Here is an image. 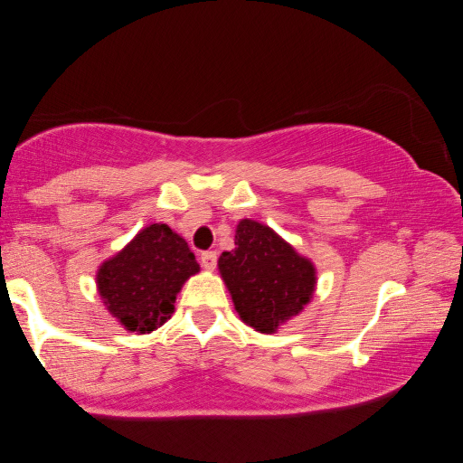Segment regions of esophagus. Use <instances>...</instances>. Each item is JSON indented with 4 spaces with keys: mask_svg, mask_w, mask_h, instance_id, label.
I'll use <instances>...</instances> for the list:
<instances>
[{
    "mask_svg": "<svg viewBox=\"0 0 463 463\" xmlns=\"http://www.w3.org/2000/svg\"><path fill=\"white\" fill-rule=\"evenodd\" d=\"M201 267L204 269V270H215V267H217V254L215 252H203L201 254Z\"/></svg>",
    "mask_w": 463,
    "mask_h": 463,
    "instance_id": "34e87169",
    "label": "esophagus"
}]
</instances>
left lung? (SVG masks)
<instances>
[{
    "mask_svg": "<svg viewBox=\"0 0 463 463\" xmlns=\"http://www.w3.org/2000/svg\"><path fill=\"white\" fill-rule=\"evenodd\" d=\"M236 248L217 267L240 320L262 335H275L314 298L316 264L301 256L272 227L254 219L236 225Z\"/></svg>",
    "mask_w": 463,
    "mask_h": 463,
    "instance_id": "1",
    "label": "left lung"
}]
</instances>
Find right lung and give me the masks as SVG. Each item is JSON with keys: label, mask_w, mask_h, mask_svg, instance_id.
Here are the masks:
<instances>
[{"label": "right lung", "mask_w": 463, "mask_h": 463, "mask_svg": "<svg viewBox=\"0 0 463 463\" xmlns=\"http://www.w3.org/2000/svg\"><path fill=\"white\" fill-rule=\"evenodd\" d=\"M201 270L186 240L151 223L96 272L98 295L125 330L147 335L170 320L182 285Z\"/></svg>", "instance_id": "add662e5"}]
</instances>
